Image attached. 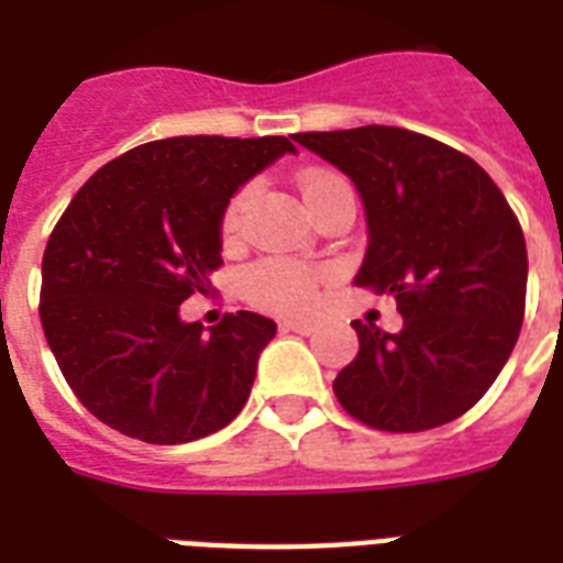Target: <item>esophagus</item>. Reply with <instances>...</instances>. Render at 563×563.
I'll list each match as a JSON object with an SVG mask.
<instances>
[{
  "label": "esophagus",
  "instance_id": "34e87169",
  "mask_svg": "<svg viewBox=\"0 0 563 563\" xmlns=\"http://www.w3.org/2000/svg\"><path fill=\"white\" fill-rule=\"evenodd\" d=\"M278 328L285 333H301V336H308V333L316 331V324L308 322V319H285Z\"/></svg>",
  "mask_w": 563,
  "mask_h": 563
}]
</instances>
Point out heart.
Here are the masks:
<instances>
[{
    "label": "heart",
    "instance_id": "1",
    "mask_svg": "<svg viewBox=\"0 0 563 563\" xmlns=\"http://www.w3.org/2000/svg\"><path fill=\"white\" fill-rule=\"evenodd\" d=\"M339 184H345V180L333 175V172L313 169L308 175H301V198L310 207L319 195L328 192L331 187H339ZM250 195H253V187H244L227 203L224 221H221V232H224L227 241L235 239ZM319 278H322L319 271L273 258V262H262L250 267L247 276H244V292H247V299L253 301L255 308L273 310V313H301V310H308L313 305Z\"/></svg>",
    "mask_w": 563,
    "mask_h": 563
}]
</instances>
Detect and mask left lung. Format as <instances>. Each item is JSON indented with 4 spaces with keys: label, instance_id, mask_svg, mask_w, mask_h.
<instances>
[{
    "label": "left lung",
    "instance_id": "8db88e82",
    "mask_svg": "<svg viewBox=\"0 0 563 563\" xmlns=\"http://www.w3.org/2000/svg\"><path fill=\"white\" fill-rule=\"evenodd\" d=\"M345 172L368 247L354 285L397 299L402 328L354 324L360 354L333 379L379 431L457 420L498 379L523 324L527 241L504 192L457 148L394 125L292 134Z\"/></svg>",
    "mask_w": 563,
    "mask_h": 563
}]
</instances>
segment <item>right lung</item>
<instances>
[{"label": "right lung", "instance_id": "right-lung-1", "mask_svg": "<svg viewBox=\"0 0 563 563\" xmlns=\"http://www.w3.org/2000/svg\"><path fill=\"white\" fill-rule=\"evenodd\" d=\"M282 155L287 137H166L86 180L42 255L40 319L65 383L100 422L143 443L216 434L244 408L267 316L239 310L216 328L184 322L221 264L230 198Z\"/></svg>", "mask_w": 563, "mask_h": 563}]
</instances>
